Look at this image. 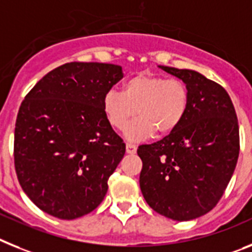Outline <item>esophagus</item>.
Listing matches in <instances>:
<instances>
[{
  "label": "esophagus",
  "mask_w": 252,
  "mask_h": 252,
  "mask_svg": "<svg viewBox=\"0 0 252 252\" xmlns=\"http://www.w3.org/2000/svg\"><path fill=\"white\" fill-rule=\"evenodd\" d=\"M126 153H129V155H134V153L137 152V147H135L134 144H132V143H126Z\"/></svg>",
  "instance_id": "obj_1"
}]
</instances>
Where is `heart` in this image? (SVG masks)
I'll return each mask as SVG.
<instances>
[{"label": "heart", "mask_w": 252, "mask_h": 252, "mask_svg": "<svg viewBox=\"0 0 252 252\" xmlns=\"http://www.w3.org/2000/svg\"><path fill=\"white\" fill-rule=\"evenodd\" d=\"M189 100L188 86L179 78L137 73L124 81L122 93L110 90L105 94L102 111L117 130H123L138 114V119L126 128V137L141 141L153 132L157 135L174 132L187 115Z\"/></svg>", "instance_id": "1"}]
</instances>
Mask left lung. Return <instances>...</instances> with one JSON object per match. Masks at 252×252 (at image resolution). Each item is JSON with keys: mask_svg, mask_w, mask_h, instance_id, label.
<instances>
[{"mask_svg": "<svg viewBox=\"0 0 252 252\" xmlns=\"http://www.w3.org/2000/svg\"><path fill=\"white\" fill-rule=\"evenodd\" d=\"M189 90V109L165 138L142 144L139 187L147 204L174 220L212 211L231 180L240 153L235 106L220 85L199 72L159 65Z\"/></svg>", "mask_w": 252, "mask_h": 252, "instance_id": "1", "label": "left lung"}]
</instances>
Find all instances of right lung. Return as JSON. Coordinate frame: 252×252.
<instances>
[{
  "mask_svg": "<svg viewBox=\"0 0 252 252\" xmlns=\"http://www.w3.org/2000/svg\"><path fill=\"white\" fill-rule=\"evenodd\" d=\"M122 67L71 62L47 73L25 96L15 126L14 158L25 194L45 213L74 220L93 212L126 153L102 111Z\"/></svg>",
  "mask_w": 252,
  "mask_h": 252,
  "instance_id": "add662e5",
  "label": "right lung"
}]
</instances>
